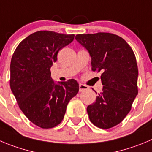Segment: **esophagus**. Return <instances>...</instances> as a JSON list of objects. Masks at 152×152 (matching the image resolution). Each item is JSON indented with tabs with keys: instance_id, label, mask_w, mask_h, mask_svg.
<instances>
[{
	"instance_id": "obj_1",
	"label": "esophagus",
	"mask_w": 152,
	"mask_h": 152,
	"mask_svg": "<svg viewBox=\"0 0 152 152\" xmlns=\"http://www.w3.org/2000/svg\"><path fill=\"white\" fill-rule=\"evenodd\" d=\"M88 89V87L86 85L83 84H79V91H86Z\"/></svg>"
}]
</instances>
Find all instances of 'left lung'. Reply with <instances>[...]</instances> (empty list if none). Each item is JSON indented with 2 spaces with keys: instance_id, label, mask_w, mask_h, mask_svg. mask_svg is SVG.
Here are the masks:
<instances>
[{
  "instance_id": "1",
  "label": "left lung",
  "mask_w": 152,
  "mask_h": 152,
  "mask_svg": "<svg viewBox=\"0 0 152 152\" xmlns=\"http://www.w3.org/2000/svg\"><path fill=\"white\" fill-rule=\"evenodd\" d=\"M91 57L93 71L101 72L103 91L87 107L96 127L109 129L123 121L138 94V67L134 51L121 37L110 33L77 34Z\"/></svg>"
}]
</instances>
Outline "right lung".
I'll list each match as a JSON object with an SVG mask.
<instances>
[{
  "mask_svg": "<svg viewBox=\"0 0 152 152\" xmlns=\"http://www.w3.org/2000/svg\"><path fill=\"white\" fill-rule=\"evenodd\" d=\"M73 39L74 34L37 31L18 44L12 55L11 91L25 115L42 128L60 124L68 103L79 92L74 79L56 84L51 78L50 68L59 50Z\"/></svg>",
  "mask_w": 152,
  "mask_h": 152,
  "instance_id": "right-lung-1",
  "label": "right lung"
}]
</instances>
